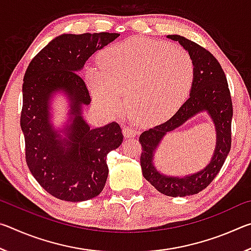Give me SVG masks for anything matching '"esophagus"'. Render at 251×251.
<instances>
[{"instance_id": "obj_1", "label": "esophagus", "mask_w": 251, "mask_h": 251, "mask_svg": "<svg viewBox=\"0 0 251 251\" xmlns=\"http://www.w3.org/2000/svg\"><path fill=\"white\" fill-rule=\"evenodd\" d=\"M123 133L126 136V137H135L136 135H137V130L134 129L133 127L130 126H125L124 128H123Z\"/></svg>"}]
</instances>
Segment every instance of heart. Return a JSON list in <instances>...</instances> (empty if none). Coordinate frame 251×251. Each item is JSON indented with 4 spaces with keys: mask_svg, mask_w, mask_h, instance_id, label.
<instances>
[{
    "mask_svg": "<svg viewBox=\"0 0 251 251\" xmlns=\"http://www.w3.org/2000/svg\"><path fill=\"white\" fill-rule=\"evenodd\" d=\"M100 69L86 75L93 100L107 114L124 107L135 123L154 125L167 120L192 90L195 66L185 50L144 37L109 46L100 55Z\"/></svg>",
    "mask_w": 251,
    "mask_h": 251,
    "instance_id": "heart-1",
    "label": "heart"
}]
</instances>
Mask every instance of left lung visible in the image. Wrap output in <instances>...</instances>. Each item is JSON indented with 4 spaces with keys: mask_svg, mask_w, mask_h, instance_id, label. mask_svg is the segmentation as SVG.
Instances as JSON below:
<instances>
[{
    "mask_svg": "<svg viewBox=\"0 0 251 251\" xmlns=\"http://www.w3.org/2000/svg\"><path fill=\"white\" fill-rule=\"evenodd\" d=\"M177 41L193 58L195 77L190 96L175 115L163 124L150 128L139 136L143 151L141 166L143 176L159 193L172 197L198 194L214 180L222 169L231 147L232 101L226 75L209 50L180 35H167ZM201 110H207L218 130V145L210 165L202 171L184 178L167 177L159 174L152 165V157L160 139Z\"/></svg>",
    "mask_w": 251,
    "mask_h": 251,
    "instance_id": "obj_1",
    "label": "left lung"
}]
</instances>
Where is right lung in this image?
I'll use <instances>...</instances> for the list:
<instances>
[{"label": "right lung", "instance_id": "1", "mask_svg": "<svg viewBox=\"0 0 251 251\" xmlns=\"http://www.w3.org/2000/svg\"><path fill=\"white\" fill-rule=\"evenodd\" d=\"M118 36L106 32L63 34L42 49L25 72L20 121L25 159L37 182L61 201L76 202L99 196L108 175L106 156L124 138L116 122L95 129L85 123L80 109L92 100L77 73L96 50ZM58 89L69 94L75 116L63 141L48 121L49 97Z\"/></svg>", "mask_w": 251, "mask_h": 251}]
</instances>
